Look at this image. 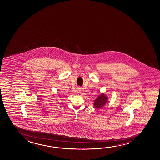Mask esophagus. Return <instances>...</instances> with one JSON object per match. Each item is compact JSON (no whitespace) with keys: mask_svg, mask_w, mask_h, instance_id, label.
Listing matches in <instances>:
<instances>
[{"mask_svg":"<svg viewBox=\"0 0 160 160\" xmlns=\"http://www.w3.org/2000/svg\"><path fill=\"white\" fill-rule=\"evenodd\" d=\"M77 92H78V93H79L80 92H81V89H80V88H77Z\"/></svg>","mask_w":160,"mask_h":160,"instance_id":"1","label":"esophagus"}]
</instances>
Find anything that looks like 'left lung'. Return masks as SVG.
<instances>
[{
    "label": "left lung",
    "instance_id": "8db88e82",
    "mask_svg": "<svg viewBox=\"0 0 160 160\" xmlns=\"http://www.w3.org/2000/svg\"><path fill=\"white\" fill-rule=\"evenodd\" d=\"M108 99L107 97L105 94L102 93L100 96H98L96 100L94 101V105L96 108L100 109L105 105L106 102H108Z\"/></svg>",
    "mask_w": 160,
    "mask_h": 160
}]
</instances>
